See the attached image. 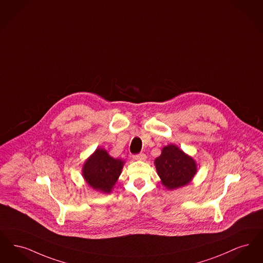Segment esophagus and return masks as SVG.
Masks as SVG:
<instances>
[{"instance_id":"esophagus-1","label":"esophagus","mask_w":263,"mask_h":263,"mask_svg":"<svg viewBox=\"0 0 263 263\" xmlns=\"http://www.w3.org/2000/svg\"><path fill=\"white\" fill-rule=\"evenodd\" d=\"M133 157H134V159H135V160L143 161L146 159V155H145L144 153H138V154H135V155H133Z\"/></svg>"}]
</instances>
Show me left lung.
I'll use <instances>...</instances> for the list:
<instances>
[{
	"label": "left lung",
	"instance_id": "left-lung-1",
	"mask_svg": "<svg viewBox=\"0 0 263 263\" xmlns=\"http://www.w3.org/2000/svg\"><path fill=\"white\" fill-rule=\"evenodd\" d=\"M155 166L162 183L169 190L190 183L196 173L194 159L174 144L163 148L162 154L155 159Z\"/></svg>",
	"mask_w": 263,
	"mask_h": 263
}]
</instances>
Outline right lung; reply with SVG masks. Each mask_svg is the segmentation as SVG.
Masks as SVG:
<instances>
[{"label": "right lung", "mask_w": 263, "mask_h": 263, "mask_svg": "<svg viewBox=\"0 0 263 263\" xmlns=\"http://www.w3.org/2000/svg\"><path fill=\"white\" fill-rule=\"evenodd\" d=\"M124 161L114 159L106 150L98 148L85 162L82 174L87 183L103 193H110L123 169Z\"/></svg>", "instance_id": "right-lung-1"}]
</instances>
